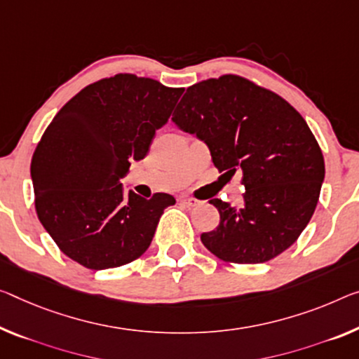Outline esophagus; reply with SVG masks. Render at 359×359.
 <instances>
[{"mask_svg": "<svg viewBox=\"0 0 359 359\" xmlns=\"http://www.w3.org/2000/svg\"><path fill=\"white\" fill-rule=\"evenodd\" d=\"M180 202H181V203H184V205H187V207H197L198 203H201V202L197 201V198H194V197H187V196L181 197V198H180Z\"/></svg>", "mask_w": 359, "mask_h": 359, "instance_id": "esophagus-1", "label": "esophagus"}]
</instances>
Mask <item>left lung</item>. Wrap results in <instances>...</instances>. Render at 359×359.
I'll list each match as a JSON object with an SVG mask.
<instances>
[{"instance_id": "8db88e82", "label": "left lung", "mask_w": 359, "mask_h": 359, "mask_svg": "<svg viewBox=\"0 0 359 359\" xmlns=\"http://www.w3.org/2000/svg\"><path fill=\"white\" fill-rule=\"evenodd\" d=\"M210 149L219 172L242 173L244 205L213 198L219 224L202 244L231 263H264L306 228L324 181V157L305 118L276 93L237 75L187 88L173 114Z\"/></svg>"}]
</instances>
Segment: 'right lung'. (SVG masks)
Segmentation results:
<instances>
[{
    "label": "right lung",
    "mask_w": 359,
    "mask_h": 359,
    "mask_svg": "<svg viewBox=\"0 0 359 359\" xmlns=\"http://www.w3.org/2000/svg\"><path fill=\"white\" fill-rule=\"evenodd\" d=\"M183 88L118 74L88 85L59 110L32 158L41 224L72 260L117 268L151 245L170 194L125 196L120 180L149 152Z\"/></svg>",
    "instance_id": "obj_1"
}]
</instances>
